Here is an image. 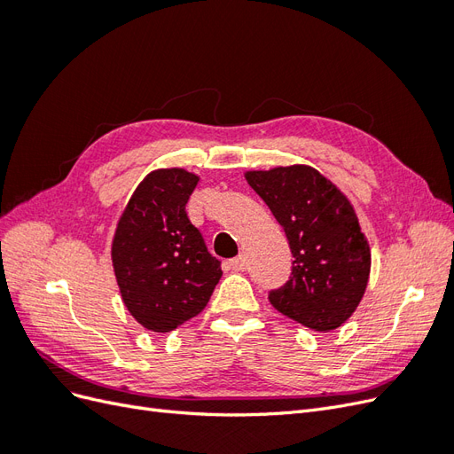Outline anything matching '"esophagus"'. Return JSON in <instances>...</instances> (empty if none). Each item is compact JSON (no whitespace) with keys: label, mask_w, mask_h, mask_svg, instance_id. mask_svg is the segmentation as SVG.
Masks as SVG:
<instances>
[{"label":"esophagus","mask_w":454,"mask_h":454,"mask_svg":"<svg viewBox=\"0 0 454 454\" xmlns=\"http://www.w3.org/2000/svg\"><path fill=\"white\" fill-rule=\"evenodd\" d=\"M231 267L235 269V270H244L246 269V257L239 255L235 259H231Z\"/></svg>","instance_id":"esophagus-1"}]
</instances>
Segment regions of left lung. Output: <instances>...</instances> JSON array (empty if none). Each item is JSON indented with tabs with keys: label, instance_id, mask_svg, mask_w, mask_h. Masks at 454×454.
<instances>
[{
	"label": "left lung",
	"instance_id": "8db88e82",
	"mask_svg": "<svg viewBox=\"0 0 454 454\" xmlns=\"http://www.w3.org/2000/svg\"><path fill=\"white\" fill-rule=\"evenodd\" d=\"M282 225L294 254L292 277L269 292L270 305L314 332H332L364 297L371 254L352 204L310 167L246 174Z\"/></svg>",
	"mask_w": 454,
	"mask_h": 454
}]
</instances>
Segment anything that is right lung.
I'll use <instances>...</instances> for the list:
<instances>
[{
  "mask_svg": "<svg viewBox=\"0 0 454 454\" xmlns=\"http://www.w3.org/2000/svg\"><path fill=\"white\" fill-rule=\"evenodd\" d=\"M197 182L182 168L151 172L119 219L117 284L129 312L151 332H172L197 316L223 274L185 212Z\"/></svg>",
  "mask_w": 454,
  "mask_h": 454,
  "instance_id": "obj_1",
  "label": "right lung"
}]
</instances>
